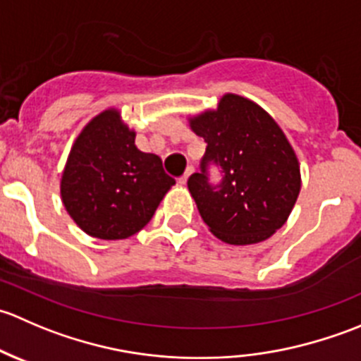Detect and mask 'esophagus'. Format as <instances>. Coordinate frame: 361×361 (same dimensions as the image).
Wrapping results in <instances>:
<instances>
[{
    "instance_id": "1",
    "label": "esophagus",
    "mask_w": 361,
    "mask_h": 361,
    "mask_svg": "<svg viewBox=\"0 0 361 361\" xmlns=\"http://www.w3.org/2000/svg\"><path fill=\"white\" fill-rule=\"evenodd\" d=\"M194 173H195V169H194V167H192V166H190V167H188V169H187V173H185V174H183V176H181V178H180V183H181V185H187L188 178H190V176H192V174H194Z\"/></svg>"
}]
</instances>
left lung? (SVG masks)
Returning a JSON list of instances; mask_svg holds the SVG:
<instances>
[{"instance_id":"left-lung-1","label":"left lung","mask_w":361,"mask_h":361,"mask_svg":"<svg viewBox=\"0 0 361 361\" xmlns=\"http://www.w3.org/2000/svg\"><path fill=\"white\" fill-rule=\"evenodd\" d=\"M206 141L199 173L188 178L204 224L228 245L271 238L292 213L300 192V169L278 123L241 96L221 97L216 111L190 122ZM216 166L221 180L210 181Z\"/></svg>"}]
</instances>
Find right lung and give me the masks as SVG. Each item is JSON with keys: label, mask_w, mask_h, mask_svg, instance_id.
<instances>
[{"label": "right lung", "mask_w": 361, "mask_h": 361, "mask_svg": "<svg viewBox=\"0 0 361 361\" xmlns=\"http://www.w3.org/2000/svg\"><path fill=\"white\" fill-rule=\"evenodd\" d=\"M118 111L97 115L76 137L61 181L69 216L92 238L126 239L154 216L176 181L162 160L134 145Z\"/></svg>", "instance_id": "1"}]
</instances>
